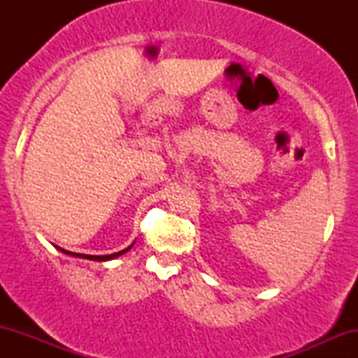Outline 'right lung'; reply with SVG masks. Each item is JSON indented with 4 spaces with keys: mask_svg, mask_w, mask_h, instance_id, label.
<instances>
[{
    "mask_svg": "<svg viewBox=\"0 0 358 358\" xmlns=\"http://www.w3.org/2000/svg\"><path fill=\"white\" fill-rule=\"evenodd\" d=\"M133 248V244L129 245V248H126L124 250H119V252H114V254H108V256H89V254H77V252H71V250H65L62 248H57L59 250H62L64 254H69V256H73V257H82V259H89V261H109V259H114V257H119L121 254H124Z\"/></svg>",
    "mask_w": 358,
    "mask_h": 358,
    "instance_id": "obj_1",
    "label": "right lung"
}]
</instances>
